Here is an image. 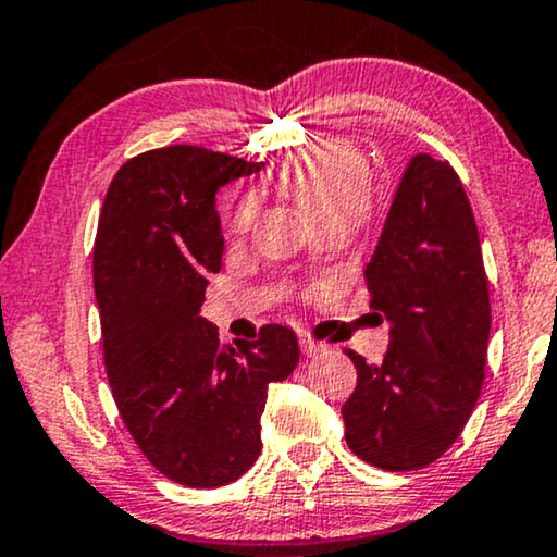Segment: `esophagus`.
<instances>
[{"instance_id": "34e87169", "label": "esophagus", "mask_w": 557, "mask_h": 557, "mask_svg": "<svg viewBox=\"0 0 557 557\" xmlns=\"http://www.w3.org/2000/svg\"><path fill=\"white\" fill-rule=\"evenodd\" d=\"M298 344H301L304 357H317V354L321 351V344H317V342H313V338H309V336L298 338Z\"/></svg>"}]
</instances>
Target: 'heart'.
I'll use <instances>...</instances> for the list:
<instances>
[{"instance_id": "b5f03b06", "label": "heart", "mask_w": 557, "mask_h": 557, "mask_svg": "<svg viewBox=\"0 0 557 557\" xmlns=\"http://www.w3.org/2000/svg\"><path fill=\"white\" fill-rule=\"evenodd\" d=\"M278 188L313 228L324 223L349 228L367 213L372 200V173L357 148L329 143L286 160L278 171ZM253 215L256 200L248 196L233 211V228L244 231Z\"/></svg>"}]
</instances>
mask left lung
<instances>
[{"instance_id":"left-lung-1","label":"left lung","mask_w":557,"mask_h":557,"mask_svg":"<svg viewBox=\"0 0 557 557\" xmlns=\"http://www.w3.org/2000/svg\"><path fill=\"white\" fill-rule=\"evenodd\" d=\"M364 276L392 342L379 364L346 349L357 367L342 407L346 445L379 470H422L455 445L478 405L490 338L478 225L447 160H409Z\"/></svg>"}]
</instances>
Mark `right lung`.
I'll list each match as a JSON object with an SVG mask.
<instances>
[{
    "mask_svg": "<svg viewBox=\"0 0 557 557\" xmlns=\"http://www.w3.org/2000/svg\"><path fill=\"white\" fill-rule=\"evenodd\" d=\"M259 171L198 145L148 150L115 173L100 211L92 281L112 399L148 462L185 487L251 470L265 389L298 364L288 326L223 346L200 317L223 256L215 193Z\"/></svg>",
    "mask_w": 557,
    "mask_h": 557,
    "instance_id": "obj_1",
    "label": "right lung"
}]
</instances>
